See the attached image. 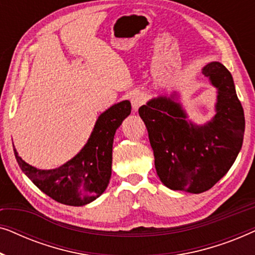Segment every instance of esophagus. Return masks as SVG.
<instances>
[{
    "mask_svg": "<svg viewBox=\"0 0 255 255\" xmlns=\"http://www.w3.org/2000/svg\"><path fill=\"white\" fill-rule=\"evenodd\" d=\"M144 103H145V95L142 93H135L131 96L132 109L134 111H137Z\"/></svg>",
    "mask_w": 255,
    "mask_h": 255,
    "instance_id": "1",
    "label": "esophagus"
}]
</instances>
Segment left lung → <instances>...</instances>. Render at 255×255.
<instances>
[{
  "mask_svg": "<svg viewBox=\"0 0 255 255\" xmlns=\"http://www.w3.org/2000/svg\"><path fill=\"white\" fill-rule=\"evenodd\" d=\"M202 73L218 93L216 115L207 124L188 122L175 94L155 97L139 108L161 182L172 190L193 194L209 190L229 172L245 132L244 110L231 73L217 61L205 65Z\"/></svg>",
  "mask_w": 255,
  "mask_h": 255,
  "instance_id": "obj_1",
  "label": "left lung"
}]
</instances>
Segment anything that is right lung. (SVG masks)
Returning a JSON list of instances; mask_svg holds the SVG:
<instances>
[{
	"label": "right lung",
	"instance_id": "1",
	"mask_svg": "<svg viewBox=\"0 0 255 255\" xmlns=\"http://www.w3.org/2000/svg\"><path fill=\"white\" fill-rule=\"evenodd\" d=\"M130 113V101H122L101 114L83 148L58 168L38 169L24 161L13 148L17 162L34 186L54 201L73 207L88 204L109 184L115 133Z\"/></svg>",
	"mask_w": 255,
	"mask_h": 255
}]
</instances>
